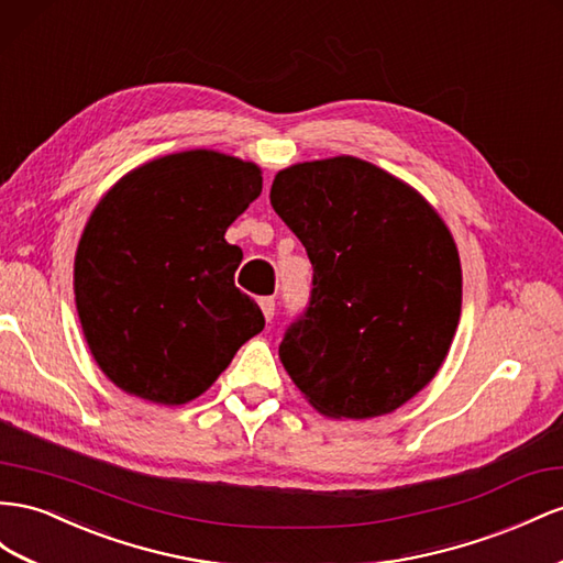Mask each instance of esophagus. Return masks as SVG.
Segmentation results:
<instances>
[{
  "label": "esophagus",
  "mask_w": 563,
  "mask_h": 563,
  "mask_svg": "<svg viewBox=\"0 0 563 563\" xmlns=\"http://www.w3.org/2000/svg\"><path fill=\"white\" fill-rule=\"evenodd\" d=\"M257 302H261V310H263V314H265L267 322H272V317H275L277 300H275V298H269V296H265V298H261Z\"/></svg>",
  "instance_id": "34e87169"
}]
</instances>
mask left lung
Returning <instances> with one entry per match:
<instances>
[{
    "instance_id": "left-lung-1",
    "label": "left lung",
    "mask_w": 563,
    "mask_h": 563,
    "mask_svg": "<svg viewBox=\"0 0 563 563\" xmlns=\"http://www.w3.org/2000/svg\"><path fill=\"white\" fill-rule=\"evenodd\" d=\"M269 203L312 263L310 306L279 357L319 415H390L427 388L462 314L443 218L407 181L355 156L288 165Z\"/></svg>"
}]
</instances>
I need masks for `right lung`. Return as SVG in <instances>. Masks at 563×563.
Segmentation results:
<instances>
[{"label":"right lung","mask_w":563,"mask_h":563,"mask_svg":"<svg viewBox=\"0 0 563 563\" xmlns=\"http://www.w3.org/2000/svg\"><path fill=\"white\" fill-rule=\"evenodd\" d=\"M263 191V170L212 148L142 163L101 196L75 253L89 353L134 398L187 405L265 327L234 286L224 232Z\"/></svg>","instance_id":"1"}]
</instances>
